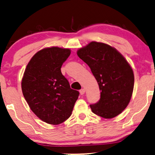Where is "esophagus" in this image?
Returning a JSON list of instances; mask_svg holds the SVG:
<instances>
[{"mask_svg": "<svg viewBox=\"0 0 155 155\" xmlns=\"http://www.w3.org/2000/svg\"><path fill=\"white\" fill-rule=\"evenodd\" d=\"M85 93V89H81V90H80V94H81V95H83V94H84Z\"/></svg>", "mask_w": 155, "mask_h": 155, "instance_id": "obj_1", "label": "esophagus"}]
</instances>
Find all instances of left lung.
<instances>
[{"instance_id": "1", "label": "left lung", "mask_w": 155, "mask_h": 155, "mask_svg": "<svg viewBox=\"0 0 155 155\" xmlns=\"http://www.w3.org/2000/svg\"><path fill=\"white\" fill-rule=\"evenodd\" d=\"M91 68L98 83L100 99L91 104L92 111L104 118H113L127 107L132 95L134 77L125 58L115 48L92 41L77 51Z\"/></svg>"}]
</instances>
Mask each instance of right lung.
I'll return each instance as SVG.
<instances>
[{"label": "right lung", "instance_id": "add662e5", "mask_svg": "<svg viewBox=\"0 0 155 155\" xmlns=\"http://www.w3.org/2000/svg\"><path fill=\"white\" fill-rule=\"evenodd\" d=\"M70 54L68 48H44L33 55L24 71L21 88L25 100L34 114L48 124L68 120L79 95L61 70Z\"/></svg>", "mask_w": 155, "mask_h": 155}]
</instances>
